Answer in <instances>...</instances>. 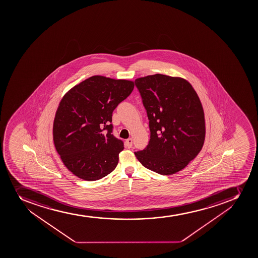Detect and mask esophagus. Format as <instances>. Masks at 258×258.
Returning a JSON list of instances; mask_svg holds the SVG:
<instances>
[{"label":"esophagus","mask_w":258,"mask_h":258,"mask_svg":"<svg viewBox=\"0 0 258 258\" xmlns=\"http://www.w3.org/2000/svg\"><path fill=\"white\" fill-rule=\"evenodd\" d=\"M125 146H126L127 148L131 149L132 146H133V140L131 138H128L127 140H126V141H125Z\"/></svg>","instance_id":"esophagus-1"}]
</instances>
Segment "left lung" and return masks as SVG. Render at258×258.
Returning a JSON list of instances; mask_svg holds the SVG:
<instances>
[{"mask_svg": "<svg viewBox=\"0 0 258 258\" xmlns=\"http://www.w3.org/2000/svg\"><path fill=\"white\" fill-rule=\"evenodd\" d=\"M151 131L148 146L136 151L145 167L161 175L185 168L204 146L205 120L196 91L186 80L156 74L137 78Z\"/></svg>", "mask_w": 258, "mask_h": 258, "instance_id": "left-lung-1", "label": "left lung"}]
</instances>
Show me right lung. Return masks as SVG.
<instances>
[{
	"label": "right lung",
	"mask_w": 258,
	"mask_h": 258,
	"mask_svg": "<svg viewBox=\"0 0 258 258\" xmlns=\"http://www.w3.org/2000/svg\"><path fill=\"white\" fill-rule=\"evenodd\" d=\"M134 87L132 81L93 76L62 97L53 140L61 161L75 176L96 181L116 168L123 143L112 134V112Z\"/></svg>",
	"instance_id": "1"
}]
</instances>
